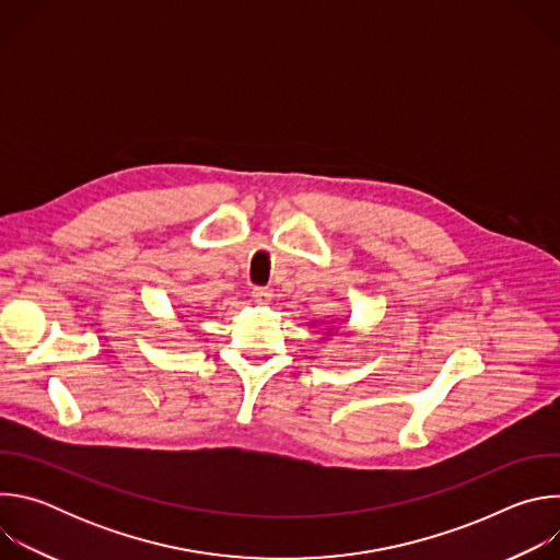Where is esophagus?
<instances>
[{"instance_id": "esophagus-1", "label": "esophagus", "mask_w": 560, "mask_h": 560, "mask_svg": "<svg viewBox=\"0 0 560 560\" xmlns=\"http://www.w3.org/2000/svg\"><path fill=\"white\" fill-rule=\"evenodd\" d=\"M253 296H255V301H257L259 305H268L270 299H272V292H270L268 288H255V290H253Z\"/></svg>"}]
</instances>
